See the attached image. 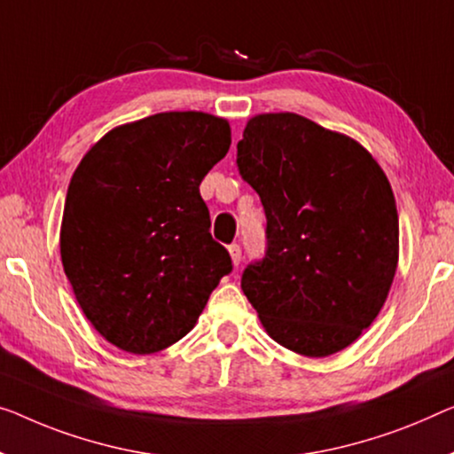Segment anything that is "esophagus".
I'll return each instance as SVG.
<instances>
[{
	"mask_svg": "<svg viewBox=\"0 0 454 454\" xmlns=\"http://www.w3.org/2000/svg\"><path fill=\"white\" fill-rule=\"evenodd\" d=\"M228 253H230V259H232L234 267L240 265V259H242V250H240V245H230L228 247Z\"/></svg>",
	"mask_w": 454,
	"mask_h": 454,
	"instance_id": "1",
	"label": "esophagus"
}]
</instances>
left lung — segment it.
Instances as JSON below:
<instances>
[{
	"mask_svg": "<svg viewBox=\"0 0 454 454\" xmlns=\"http://www.w3.org/2000/svg\"><path fill=\"white\" fill-rule=\"evenodd\" d=\"M236 153L259 193L267 250L242 292L267 334L322 358L353 344L387 300L400 253L395 198L356 140L297 114L248 120Z\"/></svg>",
	"mask_w": 454,
	"mask_h": 454,
	"instance_id": "left-lung-1",
	"label": "left lung"
}]
</instances>
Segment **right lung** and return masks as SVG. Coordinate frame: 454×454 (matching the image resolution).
Returning a JSON list of instances; mask_svg holds the SVG:
<instances>
[{"label":"right lung","instance_id":"obj_1","mask_svg":"<svg viewBox=\"0 0 454 454\" xmlns=\"http://www.w3.org/2000/svg\"><path fill=\"white\" fill-rule=\"evenodd\" d=\"M224 118L165 112L114 128L67 192L60 259L93 328L126 353L181 340L232 270L200 184L230 148Z\"/></svg>","mask_w":454,"mask_h":454}]
</instances>
